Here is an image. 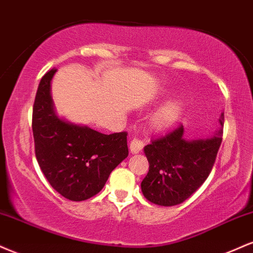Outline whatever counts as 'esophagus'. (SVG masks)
<instances>
[{
  "instance_id": "esophagus-1",
  "label": "esophagus",
  "mask_w": 253,
  "mask_h": 253,
  "mask_svg": "<svg viewBox=\"0 0 253 253\" xmlns=\"http://www.w3.org/2000/svg\"><path fill=\"white\" fill-rule=\"evenodd\" d=\"M142 148H143V142L137 137H133L130 142V151L132 154H137L142 150Z\"/></svg>"
}]
</instances>
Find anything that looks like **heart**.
Instances as JSON below:
<instances>
[{
  "label": "heart",
  "instance_id": "heart-1",
  "mask_svg": "<svg viewBox=\"0 0 253 253\" xmlns=\"http://www.w3.org/2000/svg\"><path fill=\"white\" fill-rule=\"evenodd\" d=\"M180 115L181 104L179 102H170L159 110V112L154 117V123L160 127L168 126L179 120Z\"/></svg>",
  "mask_w": 253,
  "mask_h": 253
}]
</instances>
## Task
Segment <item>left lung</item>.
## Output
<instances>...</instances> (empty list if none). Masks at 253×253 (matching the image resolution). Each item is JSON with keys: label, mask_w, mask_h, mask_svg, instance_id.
Wrapping results in <instances>:
<instances>
[{"label": "left lung", "mask_w": 253, "mask_h": 253, "mask_svg": "<svg viewBox=\"0 0 253 253\" xmlns=\"http://www.w3.org/2000/svg\"><path fill=\"white\" fill-rule=\"evenodd\" d=\"M219 122L221 127L212 138L186 141L180 124L145 145L149 171L141 188L147 200L161 206H175L200 188L214 166L222 141L224 115Z\"/></svg>", "instance_id": "left-lung-1"}]
</instances>
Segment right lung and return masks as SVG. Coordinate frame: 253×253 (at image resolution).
Segmentation results:
<instances>
[{
	"instance_id": "right-lung-1",
	"label": "right lung",
	"mask_w": 253,
	"mask_h": 253,
	"mask_svg": "<svg viewBox=\"0 0 253 253\" xmlns=\"http://www.w3.org/2000/svg\"><path fill=\"white\" fill-rule=\"evenodd\" d=\"M55 72L52 68L41 78L33 105L35 156L59 194L83 201L102 191L110 173L127 156V132L105 135L59 118L50 97Z\"/></svg>"
}]
</instances>
